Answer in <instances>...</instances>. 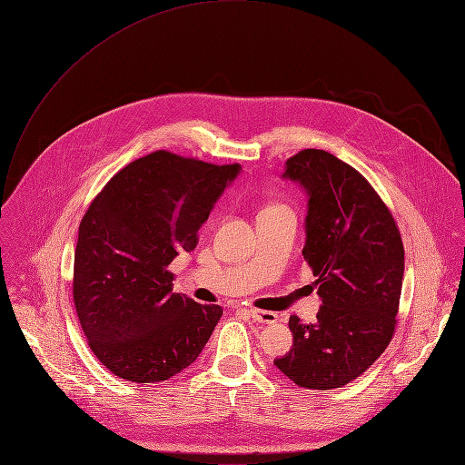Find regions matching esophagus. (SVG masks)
Masks as SVG:
<instances>
[{"instance_id": "1", "label": "esophagus", "mask_w": 465, "mask_h": 465, "mask_svg": "<svg viewBox=\"0 0 465 465\" xmlns=\"http://www.w3.org/2000/svg\"><path fill=\"white\" fill-rule=\"evenodd\" d=\"M250 318L253 322H259V323H266V325H272L277 322V314L275 312H268V311H257V308H250L248 311Z\"/></svg>"}]
</instances>
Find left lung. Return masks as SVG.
Masks as SVG:
<instances>
[{
	"label": "left lung",
	"mask_w": 465,
	"mask_h": 465,
	"mask_svg": "<svg viewBox=\"0 0 465 465\" xmlns=\"http://www.w3.org/2000/svg\"><path fill=\"white\" fill-rule=\"evenodd\" d=\"M282 179L306 193L302 257L322 308L304 325L290 316L292 349L273 365L295 385L327 391L363 374L392 340L403 281L398 226L367 179L323 149H302Z\"/></svg>",
	"instance_id": "obj_1"
}]
</instances>
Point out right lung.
I'll return each mask as SVG.
<instances>
[{
  "mask_svg": "<svg viewBox=\"0 0 465 465\" xmlns=\"http://www.w3.org/2000/svg\"><path fill=\"white\" fill-rule=\"evenodd\" d=\"M241 173L154 151L120 170L78 228L73 297L91 351L114 376L164 381L190 367L223 308L173 293L168 270L192 252L215 203Z\"/></svg>",
  "mask_w": 465,
  "mask_h": 465,
  "instance_id": "obj_1",
  "label": "right lung"
}]
</instances>
